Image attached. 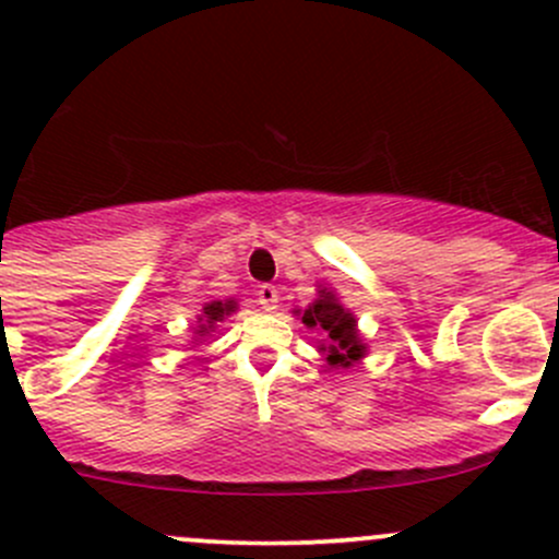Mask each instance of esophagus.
<instances>
[{
	"label": "esophagus",
	"instance_id": "obj_1",
	"mask_svg": "<svg viewBox=\"0 0 559 559\" xmlns=\"http://www.w3.org/2000/svg\"><path fill=\"white\" fill-rule=\"evenodd\" d=\"M278 300H281V295H278V289H275V286H270V284L259 286L257 302H259V306H262V311L273 313L275 308H278Z\"/></svg>",
	"mask_w": 559,
	"mask_h": 559
}]
</instances>
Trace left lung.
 Returning a JSON list of instances; mask_svg holds the SVG:
<instances>
[{"mask_svg":"<svg viewBox=\"0 0 559 559\" xmlns=\"http://www.w3.org/2000/svg\"><path fill=\"white\" fill-rule=\"evenodd\" d=\"M295 316H300L302 324L324 335V341L319 343V354L326 359L330 368H354L368 354V343H365L362 332H359L357 316L343 306L341 297L330 286H319L311 306L306 311L297 308Z\"/></svg>","mask_w":559,"mask_h":559,"instance_id":"8db88e82","label":"left lung"}]
</instances>
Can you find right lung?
<instances>
[{
  "label": "right lung",
  "instance_id": "right-lung-1",
  "mask_svg": "<svg viewBox=\"0 0 559 559\" xmlns=\"http://www.w3.org/2000/svg\"><path fill=\"white\" fill-rule=\"evenodd\" d=\"M238 311V302L229 297V300H211L202 306V311L197 313V330H194V341H202L205 335H211L218 324H222L227 316H233Z\"/></svg>",
  "mask_w": 559,
  "mask_h": 559
}]
</instances>
